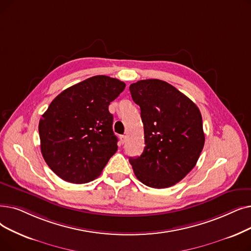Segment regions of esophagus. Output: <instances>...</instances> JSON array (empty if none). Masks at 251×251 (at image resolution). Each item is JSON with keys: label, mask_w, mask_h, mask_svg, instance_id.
<instances>
[{"label": "esophagus", "mask_w": 251, "mask_h": 251, "mask_svg": "<svg viewBox=\"0 0 251 251\" xmlns=\"http://www.w3.org/2000/svg\"><path fill=\"white\" fill-rule=\"evenodd\" d=\"M120 140H121L122 144H124L126 141V135H120Z\"/></svg>", "instance_id": "1"}]
</instances>
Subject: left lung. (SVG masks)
Returning <instances> with one entry per match:
<instances>
[{"instance_id":"1","label":"left lung","mask_w":251,"mask_h":251,"mask_svg":"<svg viewBox=\"0 0 251 251\" xmlns=\"http://www.w3.org/2000/svg\"><path fill=\"white\" fill-rule=\"evenodd\" d=\"M144 123L143 154L129 158L144 184L165 189L195 167L204 147L202 116L189 97L167 82L149 79L129 87Z\"/></svg>"}]
</instances>
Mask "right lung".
<instances>
[{
    "label": "right lung",
    "mask_w": 251,
    "mask_h": 251,
    "mask_svg": "<svg viewBox=\"0 0 251 251\" xmlns=\"http://www.w3.org/2000/svg\"><path fill=\"white\" fill-rule=\"evenodd\" d=\"M125 83L94 75L65 89L39 122L41 151L50 169L65 181L95 179L118 150L108 105Z\"/></svg>",
    "instance_id": "obj_1"
}]
</instances>
